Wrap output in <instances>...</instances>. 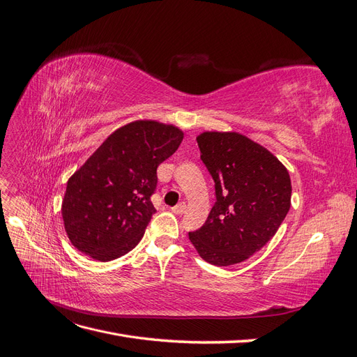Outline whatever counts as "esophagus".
I'll return each instance as SVG.
<instances>
[{"label": "esophagus", "instance_id": "34e87169", "mask_svg": "<svg viewBox=\"0 0 357 357\" xmlns=\"http://www.w3.org/2000/svg\"><path fill=\"white\" fill-rule=\"evenodd\" d=\"M171 211L176 213V214H183V213L186 211V204L185 202H180L178 205H176V207H172Z\"/></svg>", "mask_w": 357, "mask_h": 357}]
</instances>
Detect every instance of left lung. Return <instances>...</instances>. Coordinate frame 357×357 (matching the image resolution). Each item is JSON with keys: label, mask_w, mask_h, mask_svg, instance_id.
<instances>
[{"label": "left lung", "mask_w": 357, "mask_h": 357, "mask_svg": "<svg viewBox=\"0 0 357 357\" xmlns=\"http://www.w3.org/2000/svg\"><path fill=\"white\" fill-rule=\"evenodd\" d=\"M197 143L214 180L215 202L189 240L205 262L240 264L283 223L291 197L289 172L265 147L238 132H204Z\"/></svg>", "instance_id": "1"}]
</instances>
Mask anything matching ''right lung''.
<instances>
[{
  "label": "right lung",
  "mask_w": 357,
  "mask_h": 357,
  "mask_svg": "<svg viewBox=\"0 0 357 357\" xmlns=\"http://www.w3.org/2000/svg\"><path fill=\"white\" fill-rule=\"evenodd\" d=\"M172 125L137 121L114 131L71 176L62 219L73 245L95 261L131 252L156 213V169L178 149Z\"/></svg>",
  "instance_id": "add662e5"
}]
</instances>
